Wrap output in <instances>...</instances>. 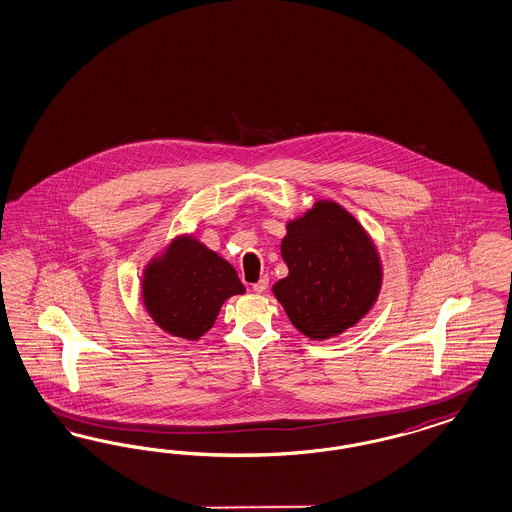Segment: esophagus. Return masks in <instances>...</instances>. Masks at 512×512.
Returning a JSON list of instances; mask_svg holds the SVG:
<instances>
[{"label":"esophagus","mask_w":512,"mask_h":512,"mask_svg":"<svg viewBox=\"0 0 512 512\" xmlns=\"http://www.w3.org/2000/svg\"><path fill=\"white\" fill-rule=\"evenodd\" d=\"M266 287H268V278H266V276H263L259 282L253 283V291H255V293H263Z\"/></svg>","instance_id":"1"}]
</instances>
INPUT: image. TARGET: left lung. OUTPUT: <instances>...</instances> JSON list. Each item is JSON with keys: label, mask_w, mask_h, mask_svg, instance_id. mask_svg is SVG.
Here are the masks:
<instances>
[{"label": "left lung", "mask_w": 512, "mask_h": 512, "mask_svg": "<svg viewBox=\"0 0 512 512\" xmlns=\"http://www.w3.org/2000/svg\"><path fill=\"white\" fill-rule=\"evenodd\" d=\"M282 257L289 274L274 285V295L308 338L344 333L378 297L382 268L374 244L335 202H316L289 221Z\"/></svg>", "instance_id": "8db88e82"}]
</instances>
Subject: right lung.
Instances as JSON below:
<instances>
[{"label": "right lung", "instance_id": "obj_1", "mask_svg": "<svg viewBox=\"0 0 512 512\" xmlns=\"http://www.w3.org/2000/svg\"><path fill=\"white\" fill-rule=\"evenodd\" d=\"M141 289L157 325L187 340L212 329L221 304L246 291L236 270L193 238H179L147 266Z\"/></svg>", "mask_w": 512, "mask_h": 512}]
</instances>
